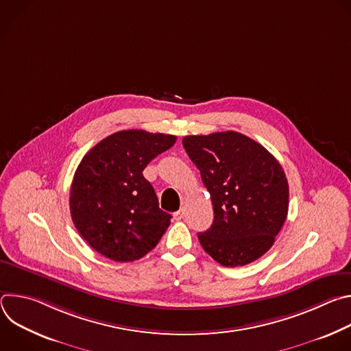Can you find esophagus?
<instances>
[{
    "label": "esophagus",
    "mask_w": 351,
    "mask_h": 351,
    "mask_svg": "<svg viewBox=\"0 0 351 351\" xmlns=\"http://www.w3.org/2000/svg\"><path fill=\"white\" fill-rule=\"evenodd\" d=\"M183 215H184V211H183V208H182V210H179V211H176V213L173 214V218H175L176 221H180V219L183 218Z\"/></svg>",
    "instance_id": "34e87169"
}]
</instances>
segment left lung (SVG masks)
<instances>
[{
	"instance_id": "1",
	"label": "left lung",
	"mask_w": 351,
	"mask_h": 351,
	"mask_svg": "<svg viewBox=\"0 0 351 351\" xmlns=\"http://www.w3.org/2000/svg\"><path fill=\"white\" fill-rule=\"evenodd\" d=\"M183 147L210 191L214 222L198 233L223 267H243L275 243L289 210V184L265 147L237 132L184 136Z\"/></svg>"
}]
</instances>
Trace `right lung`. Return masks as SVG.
Listing matches in <instances>:
<instances>
[{
  "label": "right lung",
  "mask_w": 351,
  "mask_h": 351,
  "mask_svg": "<svg viewBox=\"0 0 351 351\" xmlns=\"http://www.w3.org/2000/svg\"><path fill=\"white\" fill-rule=\"evenodd\" d=\"M176 136L130 129L97 143L80 161L69 207L80 236L101 256L129 263L158 244L171 223L143 171Z\"/></svg>",
  "instance_id": "add662e5"
}]
</instances>
